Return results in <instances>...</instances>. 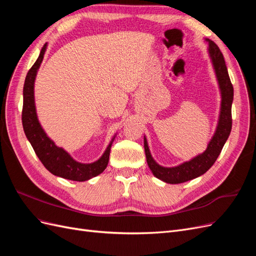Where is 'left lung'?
Returning a JSON list of instances; mask_svg holds the SVG:
<instances>
[{"mask_svg": "<svg viewBox=\"0 0 256 256\" xmlns=\"http://www.w3.org/2000/svg\"><path fill=\"white\" fill-rule=\"evenodd\" d=\"M205 40L208 44V54L212 60L221 92V108L218 125H216L214 134L212 136L210 142L207 145L206 150L180 166L166 168L158 164L154 160L146 138L144 136V150L147 164H148L154 176L168 184H182L194 180V178L206 173L212 166L216 158L219 157L232 130V104H233L234 99L233 85H232L228 76L226 60H224L223 54L219 47L210 40L206 38Z\"/></svg>", "mask_w": 256, "mask_h": 256, "instance_id": "8db88e82", "label": "left lung"}]
</instances>
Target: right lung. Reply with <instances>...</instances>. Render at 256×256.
I'll return each instance as SVG.
<instances>
[{
  "label": "right lung",
  "instance_id": "add662e5",
  "mask_svg": "<svg viewBox=\"0 0 256 256\" xmlns=\"http://www.w3.org/2000/svg\"><path fill=\"white\" fill-rule=\"evenodd\" d=\"M47 50V44H44L37 60L30 69L23 86V109H22V125L24 134L32 145L37 157L42 164L53 175L74 182H85L102 173L109 164L110 150L115 136L108 145L106 150L97 161L92 164H81L76 161L64 148L56 145L44 132L37 118L34 83L38 69L44 60V52Z\"/></svg>",
  "mask_w": 256,
  "mask_h": 256
}]
</instances>
